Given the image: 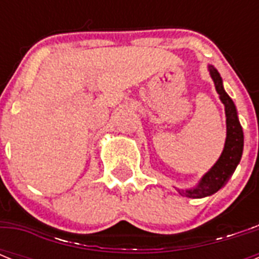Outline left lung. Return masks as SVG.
Here are the masks:
<instances>
[{"label":"left lung","mask_w":259,"mask_h":259,"mask_svg":"<svg viewBox=\"0 0 259 259\" xmlns=\"http://www.w3.org/2000/svg\"><path fill=\"white\" fill-rule=\"evenodd\" d=\"M208 71L213 80L217 93L219 94V99L225 105L226 113V141L225 148L221 157L213 164V166L207 173L201 176L200 181L195 187L187 189H177L181 196L191 197V199H201L218 192L222 187H225L229 179L233 176L234 170L237 169L238 164L241 161L243 153V130L241 122L238 119L237 107L234 105L233 99L225 91L223 80L221 74L213 66L208 64Z\"/></svg>","instance_id":"8db88e82"}]
</instances>
